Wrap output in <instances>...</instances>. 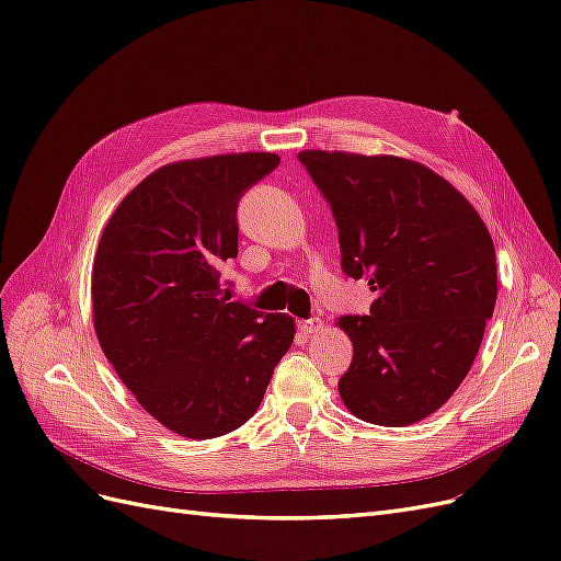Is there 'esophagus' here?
Returning <instances> with one entry per match:
<instances>
[{
	"mask_svg": "<svg viewBox=\"0 0 561 561\" xmlns=\"http://www.w3.org/2000/svg\"><path fill=\"white\" fill-rule=\"evenodd\" d=\"M297 330L301 334H316L322 330V320L320 318H309V320H299L297 322Z\"/></svg>",
	"mask_w": 561,
	"mask_h": 561,
	"instance_id": "1",
	"label": "esophagus"
}]
</instances>
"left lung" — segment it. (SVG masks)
<instances>
[{"label":"left lung","mask_w":561,"mask_h":561,"mask_svg":"<svg viewBox=\"0 0 561 561\" xmlns=\"http://www.w3.org/2000/svg\"><path fill=\"white\" fill-rule=\"evenodd\" d=\"M330 203L344 274L365 278L369 316H342L353 360L339 379L348 412L410 426L461 386L496 307L494 241L468 198L400 157L299 151Z\"/></svg>","instance_id":"8db88e82"}]
</instances>
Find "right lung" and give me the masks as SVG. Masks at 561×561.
<instances>
[{"label":"right lung","instance_id":"add662e5","mask_svg":"<svg viewBox=\"0 0 561 561\" xmlns=\"http://www.w3.org/2000/svg\"><path fill=\"white\" fill-rule=\"evenodd\" d=\"M280 163L268 151L168 163L118 203L98 243L95 334L145 412L182 437L231 433L257 412L295 322L222 297L241 196Z\"/></svg>","mask_w":561,"mask_h":561}]
</instances>
